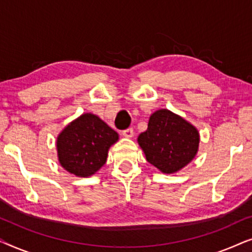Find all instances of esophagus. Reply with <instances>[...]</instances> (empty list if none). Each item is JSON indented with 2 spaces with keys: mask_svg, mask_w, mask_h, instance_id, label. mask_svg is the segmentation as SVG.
Returning a JSON list of instances; mask_svg holds the SVG:
<instances>
[{
  "mask_svg": "<svg viewBox=\"0 0 252 252\" xmlns=\"http://www.w3.org/2000/svg\"><path fill=\"white\" fill-rule=\"evenodd\" d=\"M122 134H123V135L125 136V137H132L133 134H134V130H133L132 127H129V128L124 129L123 132H122Z\"/></svg>",
  "mask_w": 252,
  "mask_h": 252,
  "instance_id": "esophagus-1",
  "label": "esophagus"
}]
</instances>
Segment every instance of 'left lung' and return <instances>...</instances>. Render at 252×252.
Wrapping results in <instances>:
<instances>
[{
    "instance_id": "1",
    "label": "left lung",
    "mask_w": 252,
    "mask_h": 252,
    "mask_svg": "<svg viewBox=\"0 0 252 252\" xmlns=\"http://www.w3.org/2000/svg\"><path fill=\"white\" fill-rule=\"evenodd\" d=\"M137 141L150 164L164 173H174L195 157L199 135L184 118L164 109L151 115Z\"/></svg>"
}]
</instances>
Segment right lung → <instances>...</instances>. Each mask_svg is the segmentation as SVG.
<instances>
[{
  "mask_svg": "<svg viewBox=\"0 0 252 252\" xmlns=\"http://www.w3.org/2000/svg\"><path fill=\"white\" fill-rule=\"evenodd\" d=\"M118 134L92 113H85L60 134L57 151L60 163L77 177H89L106 161L109 148Z\"/></svg>",
  "mask_w": 252,
  "mask_h": 252,
  "instance_id": "add662e5",
  "label": "right lung"
}]
</instances>
